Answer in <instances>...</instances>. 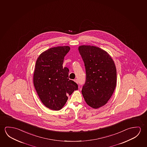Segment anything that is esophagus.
I'll use <instances>...</instances> for the list:
<instances>
[{
	"label": "esophagus",
	"instance_id": "esophagus-1",
	"mask_svg": "<svg viewBox=\"0 0 147 147\" xmlns=\"http://www.w3.org/2000/svg\"><path fill=\"white\" fill-rule=\"evenodd\" d=\"M75 81L77 83H79V81L78 80V79L75 80Z\"/></svg>",
	"mask_w": 147,
	"mask_h": 147
}]
</instances>
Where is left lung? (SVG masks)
<instances>
[{"mask_svg":"<svg viewBox=\"0 0 147 147\" xmlns=\"http://www.w3.org/2000/svg\"><path fill=\"white\" fill-rule=\"evenodd\" d=\"M79 51L86 70V81L82 93L87 104L96 109L105 105L114 91L117 69L106 51L98 47L81 45Z\"/></svg>","mask_w":147,"mask_h":147,"instance_id":"left-lung-1","label":"left lung"}]
</instances>
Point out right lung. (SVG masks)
Segmentation results:
<instances>
[{
    "mask_svg": "<svg viewBox=\"0 0 147 147\" xmlns=\"http://www.w3.org/2000/svg\"><path fill=\"white\" fill-rule=\"evenodd\" d=\"M68 46L51 48L42 53L36 63L34 85L42 103L50 109H62L70 96L78 89V84L68 79L69 69L63 67Z\"/></svg>",
    "mask_w": 147,
    "mask_h": 147,
    "instance_id": "right-lung-1",
    "label": "right lung"
}]
</instances>
